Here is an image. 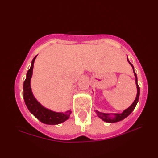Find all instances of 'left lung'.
Instances as JSON below:
<instances>
[{
  "instance_id": "8db88e82",
  "label": "left lung",
  "mask_w": 158,
  "mask_h": 158,
  "mask_svg": "<svg viewBox=\"0 0 158 158\" xmlns=\"http://www.w3.org/2000/svg\"><path fill=\"white\" fill-rule=\"evenodd\" d=\"M127 62H129L130 64L132 66V69H133V72L134 74H135V78H136V88H137V94L136 96V98L135 100V101L133 102V103L128 108L125 109L123 110V111L122 113H102V112H100L98 111L97 110H95V112L96 113V115L98 116V117H100V119L102 120H103L104 122H107V123H115L117 122H119V121H122L123 119H124L128 116L130 114L132 113L134 109L136 106V104L139 101V96H140V88L138 85V80H137V76H136V74L135 71V69H134V66L132 64L130 63V62L129 61L128 58H127ZM110 114H113L114 116L111 117L110 116Z\"/></svg>"
}]
</instances>
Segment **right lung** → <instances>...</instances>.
I'll use <instances>...</instances> for the list:
<instances>
[{
  "label": "right lung",
  "mask_w": 158,
  "mask_h": 158,
  "mask_svg": "<svg viewBox=\"0 0 158 158\" xmlns=\"http://www.w3.org/2000/svg\"><path fill=\"white\" fill-rule=\"evenodd\" d=\"M36 56L37 55L33 58L31 68L28 70L26 78L23 82V99L30 112L40 122L45 124H49V125H57V124L64 122L68 119L71 113V110H67L65 113L53 111L43 106L35 98L31 89V80L32 76L34 62Z\"/></svg>",
  "instance_id": "add662e5"
}]
</instances>
